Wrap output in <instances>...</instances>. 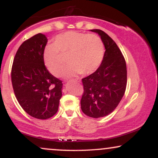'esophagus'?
I'll list each match as a JSON object with an SVG mask.
<instances>
[{
  "label": "esophagus",
  "instance_id": "esophagus-1",
  "mask_svg": "<svg viewBox=\"0 0 158 158\" xmlns=\"http://www.w3.org/2000/svg\"><path fill=\"white\" fill-rule=\"evenodd\" d=\"M75 81H77V82H80V80H79V79H75Z\"/></svg>",
  "mask_w": 158,
  "mask_h": 158
}]
</instances>
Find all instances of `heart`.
I'll return each instance as SVG.
<instances>
[{
  "instance_id": "obj_1",
  "label": "heart",
  "mask_w": 158,
  "mask_h": 158,
  "mask_svg": "<svg viewBox=\"0 0 158 158\" xmlns=\"http://www.w3.org/2000/svg\"><path fill=\"white\" fill-rule=\"evenodd\" d=\"M105 54L104 44L99 35L69 31L58 35L53 44L44 50V61L49 71L55 77L62 73L68 55L70 64L64 70L65 77H74L80 73H94L102 64Z\"/></svg>"
}]
</instances>
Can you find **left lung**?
Masks as SVG:
<instances>
[{
  "instance_id": "left-lung-1",
  "label": "left lung",
  "mask_w": 158,
  "mask_h": 158,
  "mask_svg": "<svg viewBox=\"0 0 158 158\" xmlns=\"http://www.w3.org/2000/svg\"><path fill=\"white\" fill-rule=\"evenodd\" d=\"M100 36L106 52L102 64L94 73L83 78L81 108L85 115L99 118L117 108L126 91V60L117 44L101 30H91Z\"/></svg>"
}]
</instances>
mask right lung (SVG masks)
Listing matches in <instances>:
<instances>
[{"label":"right lung","instance_id":"obj_1","mask_svg":"<svg viewBox=\"0 0 158 158\" xmlns=\"http://www.w3.org/2000/svg\"><path fill=\"white\" fill-rule=\"evenodd\" d=\"M48 39L39 33L23 41L13 60L12 88L18 102L32 117L46 119L58 110L62 81L44 65V50Z\"/></svg>","mask_w":158,"mask_h":158}]
</instances>
